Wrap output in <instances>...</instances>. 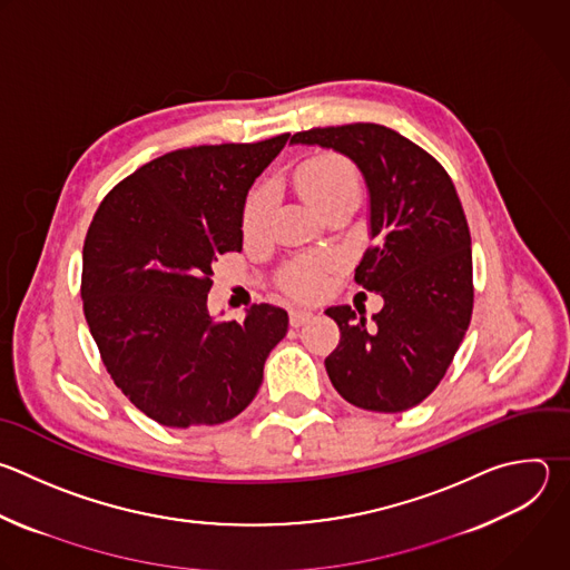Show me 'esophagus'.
<instances>
[{"label": "esophagus", "instance_id": "1", "mask_svg": "<svg viewBox=\"0 0 570 570\" xmlns=\"http://www.w3.org/2000/svg\"><path fill=\"white\" fill-rule=\"evenodd\" d=\"M313 320V313L306 311V308H293L291 311V326H302L306 322Z\"/></svg>", "mask_w": 570, "mask_h": 570}]
</instances>
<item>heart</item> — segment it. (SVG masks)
<instances>
[{
	"mask_svg": "<svg viewBox=\"0 0 570 570\" xmlns=\"http://www.w3.org/2000/svg\"><path fill=\"white\" fill-rule=\"evenodd\" d=\"M295 183H297L299 195L317 213L328 204H335L342 199H355L360 189L353 165L346 158L335 154H320L304 160L295 174ZM271 210H273L271 189L268 187L255 189L244 208V222H242L244 235L259 237L268 226ZM322 284H324L322 264L315 259H299L284 275V286L299 297H313L322 288Z\"/></svg>",
	"mask_w": 570,
	"mask_h": 570,
	"instance_id": "1",
	"label": "heart"
}]
</instances>
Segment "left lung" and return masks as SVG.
Here are the masks:
<instances>
[{
	"mask_svg": "<svg viewBox=\"0 0 570 570\" xmlns=\"http://www.w3.org/2000/svg\"><path fill=\"white\" fill-rule=\"evenodd\" d=\"M291 142L333 149L360 169L373 244L355 282L385 299L371 320L364 308H326L340 326L326 373L360 410L405 412L436 390L472 317V242L456 187L425 149L375 122L297 131Z\"/></svg>",
	"mask_w": 570,
	"mask_h": 570,
	"instance_id": "1",
	"label": "left lung"
}]
</instances>
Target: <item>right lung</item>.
Listing matches in <instances>:
<instances>
[{"mask_svg":"<svg viewBox=\"0 0 570 570\" xmlns=\"http://www.w3.org/2000/svg\"><path fill=\"white\" fill-rule=\"evenodd\" d=\"M288 136L163 154L118 183L89 226V331L116 387L165 428L242 414L288 331V313L273 304H255L244 322L208 311L213 264L242 250L246 197Z\"/></svg>","mask_w":570,"mask_h":570,"instance_id":"add662e5","label":"right lung"}]
</instances>
